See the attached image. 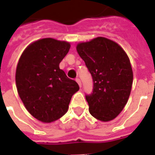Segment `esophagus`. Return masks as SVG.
<instances>
[{
	"mask_svg": "<svg viewBox=\"0 0 155 155\" xmlns=\"http://www.w3.org/2000/svg\"><path fill=\"white\" fill-rule=\"evenodd\" d=\"M75 81H76V82L78 83V84L80 85V87H81V80H80L79 78H77V79H76Z\"/></svg>",
	"mask_w": 155,
	"mask_h": 155,
	"instance_id": "esophagus-1",
	"label": "esophagus"
}]
</instances>
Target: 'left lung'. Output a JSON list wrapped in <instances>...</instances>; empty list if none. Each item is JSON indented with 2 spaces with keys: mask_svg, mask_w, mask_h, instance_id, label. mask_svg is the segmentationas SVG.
<instances>
[{
  "mask_svg": "<svg viewBox=\"0 0 155 155\" xmlns=\"http://www.w3.org/2000/svg\"><path fill=\"white\" fill-rule=\"evenodd\" d=\"M76 50L94 82L93 92L85 95L90 113L103 122L114 120L130 97L133 84L130 59L120 45L104 37L79 43Z\"/></svg>",
  "mask_w": 155,
  "mask_h": 155,
  "instance_id": "left-lung-1",
  "label": "left lung"
}]
</instances>
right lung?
I'll list each match as a JSON object with an SVG mask.
<instances>
[{"instance_id": "obj_1", "label": "right lung", "mask_w": 155, "mask_h": 155, "mask_svg": "<svg viewBox=\"0 0 155 155\" xmlns=\"http://www.w3.org/2000/svg\"><path fill=\"white\" fill-rule=\"evenodd\" d=\"M70 48L66 41L41 39L29 45L19 59L15 71L19 96L29 113L43 123L63 116L80 89L59 66Z\"/></svg>"}]
</instances>
